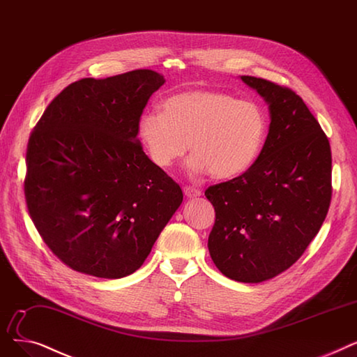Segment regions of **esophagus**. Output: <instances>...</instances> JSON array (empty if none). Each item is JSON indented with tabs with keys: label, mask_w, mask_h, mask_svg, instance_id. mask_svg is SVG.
Here are the masks:
<instances>
[{
	"label": "esophagus",
	"mask_w": 357,
	"mask_h": 357,
	"mask_svg": "<svg viewBox=\"0 0 357 357\" xmlns=\"http://www.w3.org/2000/svg\"><path fill=\"white\" fill-rule=\"evenodd\" d=\"M184 190V195L188 196L189 199H193V197H199L202 195V192L199 189H195V188H190V185H185V188L183 189Z\"/></svg>",
	"instance_id": "34e87169"
}]
</instances>
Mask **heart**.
I'll return each instance as SVG.
<instances>
[{
    "mask_svg": "<svg viewBox=\"0 0 357 357\" xmlns=\"http://www.w3.org/2000/svg\"><path fill=\"white\" fill-rule=\"evenodd\" d=\"M161 109L145 112L137 125L138 141L160 168L172 167L190 144L192 174L231 178L256 161L266 138L261 107L222 91L184 90L167 97Z\"/></svg>",
    "mask_w": 357,
    "mask_h": 357,
    "instance_id": "b5f03b06",
    "label": "heart"
}]
</instances>
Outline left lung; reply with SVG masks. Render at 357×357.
<instances>
[{"mask_svg": "<svg viewBox=\"0 0 357 357\" xmlns=\"http://www.w3.org/2000/svg\"><path fill=\"white\" fill-rule=\"evenodd\" d=\"M268 105L270 126L257 160L241 176L206 189L215 208L208 248L227 278L260 283L289 268L315 238L331 202V149L291 89L243 75Z\"/></svg>", "mask_w": 357, "mask_h": 357, "instance_id": "8db88e82", "label": "left lung"}]
</instances>
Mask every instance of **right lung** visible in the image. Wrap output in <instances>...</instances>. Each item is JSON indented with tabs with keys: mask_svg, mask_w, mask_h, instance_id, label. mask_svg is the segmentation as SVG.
Segmentation results:
<instances>
[{
	"mask_svg": "<svg viewBox=\"0 0 357 357\" xmlns=\"http://www.w3.org/2000/svg\"><path fill=\"white\" fill-rule=\"evenodd\" d=\"M164 82L151 70L82 78L50 101L30 135V218L55 256L79 273H133L181 205L180 185L152 164L137 137L148 100Z\"/></svg>",
	"mask_w": 357,
	"mask_h": 357,
	"instance_id": "right-lung-1",
	"label": "right lung"
}]
</instances>
